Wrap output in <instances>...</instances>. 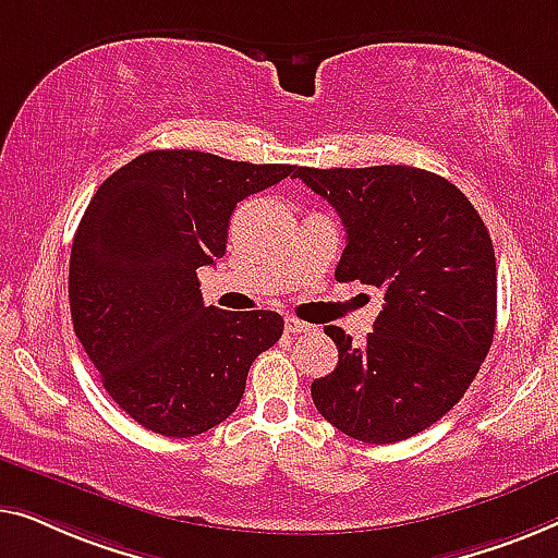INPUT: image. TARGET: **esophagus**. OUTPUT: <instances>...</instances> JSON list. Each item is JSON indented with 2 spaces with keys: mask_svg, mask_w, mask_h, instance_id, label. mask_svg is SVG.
Here are the masks:
<instances>
[{
  "mask_svg": "<svg viewBox=\"0 0 558 558\" xmlns=\"http://www.w3.org/2000/svg\"><path fill=\"white\" fill-rule=\"evenodd\" d=\"M286 331L288 333H308L313 331L311 324H305V320H298V318H286Z\"/></svg>",
  "mask_w": 558,
  "mask_h": 558,
  "instance_id": "esophagus-1",
  "label": "esophagus"
}]
</instances>
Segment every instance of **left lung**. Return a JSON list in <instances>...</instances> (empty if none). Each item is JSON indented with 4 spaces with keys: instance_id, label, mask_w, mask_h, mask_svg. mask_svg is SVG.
Masks as SVG:
<instances>
[{
    "instance_id": "obj_1",
    "label": "left lung",
    "mask_w": 558,
    "mask_h": 558,
    "mask_svg": "<svg viewBox=\"0 0 558 558\" xmlns=\"http://www.w3.org/2000/svg\"><path fill=\"white\" fill-rule=\"evenodd\" d=\"M339 211L347 247L336 280L384 290L374 331L356 349L328 326L339 364L311 384L316 410L343 435L389 445L460 402L496 333V253L458 186L414 167L295 174Z\"/></svg>"
}]
</instances>
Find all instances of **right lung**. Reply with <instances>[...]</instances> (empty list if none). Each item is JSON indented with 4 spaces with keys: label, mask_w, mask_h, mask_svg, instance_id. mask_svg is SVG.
<instances>
[{
    "label": "right lung",
    "mask_w": 558,
    "mask_h": 558,
    "mask_svg": "<svg viewBox=\"0 0 558 558\" xmlns=\"http://www.w3.org/2000/svg\"><path fill=\"white\" fill-rule=\"evenodd\" d=\"M293 171L171 148L136 156L93 194L70 250V316L106 391L141 427H217L282 336L280 313L204 305L197 270L225 255L238 202Z\"/></svg>",
    "instance_id": "obj_1"
}]
</instances>
